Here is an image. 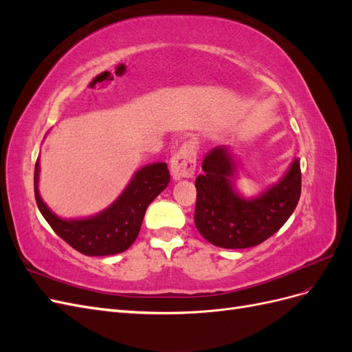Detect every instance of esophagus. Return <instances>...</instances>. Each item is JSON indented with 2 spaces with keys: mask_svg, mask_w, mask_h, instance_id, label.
Segmentation results:
<instances>
[{
  "mask_svg": "<svg viewBox=\"0 0 352 352\" xmlns=\"http://www.w3.org/2000/svg\"><path fill=\"white\" fill-rule=\"evenodd\" d=\"M197 153L198 145L195 141H186L179 150L173 154L170 162V172L172 176L179 179L192 177L197 168Z\"/></svg>",
  "mask_w": 352,
  "mask_h": 352,
  "instance_id": "1",
  "label": "esophagus"
}]
</instances>
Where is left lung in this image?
<instances>
[{"mask_svg": "<svg viewBox=\"0 0 352 352\" xmlns=\"http://www.w3.org/2000/svg\"><path fill=\"white\" fill-rule=\"evenodd\" d=\"M195 180V226L210 243L220 248L255 247L278 232L294 212L301 195V166L295 158L278 185L254 199L235 194L230 179L235 163L226 146H216L202 160Z\"/></svg>", "mask_w": 352, "mask_h": 352, "instance_id": "1", "label": "left lung"}]
</instances>
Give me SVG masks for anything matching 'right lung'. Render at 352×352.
I'll use <instances>...</instances> for the list:
<instances>
[{"label":"right lung","instance_id":"add662e5","mask_svg":"<svg viewBox=\"0 0 352 352\" xmlns=\"http://www.w3.org/2000/svg\"><path fill=\"white\" fill-rule=\"evenodd\" d=\"M39 163L35 164V199L41 214L57 235L85 255H113L126 251L140 233L146 207L167 188L170 173L166 163L138 170L131 184L113 206L89 219L61 220L48 210L38 192Z\"/></svg>","mask_w":352,"mask_h":352}]
</instances>
